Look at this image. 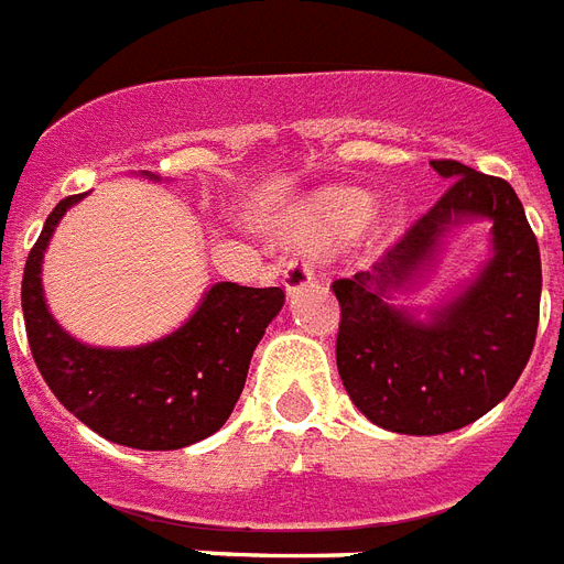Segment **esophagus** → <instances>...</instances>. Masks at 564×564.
<instances>
[{"label":"esophagus","instance_id":"obj_1","mask_svg":"<svg viewBox=\"0 0 564 564\" xmlns=\"http://www.w3.org/2000/svg\"><path fill=\"white\" fill-rule=\"evenodd\" d=\"M313 281V263L307 257H292L290 263L283 265V286L286 292H295Z\"/></svg>","mask_w":564,"mask_h":564}]
</instances>
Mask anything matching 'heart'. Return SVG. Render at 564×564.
I'll list each match as a JSON object with an SVG mask.
<instances>
[{
  "label": "heart",
  "mask_w": 564,
  "mask_h": 564,
  "mask_svg": "<svg viewBox=\"0 0 564 564\" xmlns=\"http://www.w3.org/2000/svg\"><path fill=\"white\" fill-rule=\"evenodd\" d=\"M367 215V200L349 192H334V195L322 197L316 204V218L325 225H360Z\"/></svg>",
  "instance_id": "b5f03b06"
}]
</instances>
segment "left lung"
Returning <instances> with one entry per match:
<instances>
[{"instance_id":"left-lung-1","label":"left lung","mask_w":564,"mask_h":564,"mask_svg":"<svg viewBox=\"0 0 564 564\" xmlns=\"http://www.w3.org/2000/svg\"><path fill=\"white\" fill-rule=\"evenodd\" d=\"M449 188L369 272L334 281L337 369L360 414L399 435H444L509 397L535 346L541 253L523 204L500 177L435 159ZM492 221V260L420 323L389 304L440 250L449 226Z\"/></svg>"}]
</instances>
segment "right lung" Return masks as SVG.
I'll use <instances>...</instances> for the list:
<instances>
[{"instance_id":"obj_1","label":"right lung","mask_w":564,"mask_h":564,"mask_svg":"<svg viewBox=\"0 0 564 564\" xmlns=\"http://www.w3.org/2000/svg\"><path fill=\"white\" fill-rule=\"evenodd\" d=\"M76 200L82 195L55 206L25 260V337L43 381L73 416L111 444L183 449L204 441L239 402L253 349L283 307V290L221 281L209 286L186 325L156 343L135 349L85 346L53 319L41 283L43 251Z\"/></svg>"}]
</instances>
